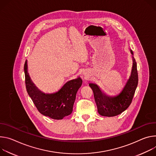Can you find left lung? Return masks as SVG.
I'll return each mask as SVG.
<instances>
[{"label": "left lung", "instance_id": "obj_1", "mask_svg": "<svg viewBox=\"0 0 156 156\" xmlns=\"http://www.w3.org/2000/svg\"><path fill=\"white\" fill-rule=\"evenodd\" d=\"M130 51L133 55V51L130 49ZM132 58L133 67L131 76L122 90L116 95L108 96L100 90L97 85L92 83L89 84L93 90L98 112L100 115L115 116L122 113L130 105L138 83L137 64L133 56Z\"/></svg>", "mask_w": 156, "mask_h": 156}]
</instances>
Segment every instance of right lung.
<instances>
[{"instance_id":"1","label":"right lung","mask_w":156,"mask_h":156,"mask_svg":"<svg viewBox=\"0 0 156 156\" xmlns=\"http://www.w3.org/2000/svg\"><path fill=\"white\" fill-rule=\"evenodd\" d=\"M27 61L24 65L25 85L28 94L42 115L55 119H62L73 112L76 94L82 83L80 77L65 83L56 92L46 94L37 89L31 80L27 70Z\"/></svg>"}]
</instances>
